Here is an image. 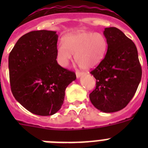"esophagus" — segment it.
I'll use <instances>...</instances> for the list:
<instances>
[{"label": "esophagus", "mask_w": 148, "mask_h": 148, "mask_svg": "<svg viewBox=\"0 0 148 148\" xmlns=\"http://www.w3.org/2000/svg\"><path fill=\"white\" fill-rule=\"evenodd\" d=\"M83 75H84V73H82V72H78V71L76 72V77L78 78H80L81 76H83Z\"/></svg>", "instance_id": "1"}]
</instances>
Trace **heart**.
<instances>
[{
  "label": "heart",
  "mask_w": 148,
  "mask_h": 148,
  "mask_svg": "<svg viewBox=\"0 0 148 148\" xmlns=\"http://www.w3.org/2000/svg\"><path fill=\"white\" fill-rule=\"evenodd\" d=\"M108 49V41L100 32H78L67 34L63 43L57 45V58L62 66L67 65L74 54V59L84 70H90L100 64Z\"/></svg>",
  "instance_id": "b5f03b06"
}]
</instances>
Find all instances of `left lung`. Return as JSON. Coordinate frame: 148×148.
<instances>
[{"mask_svg": "<svg viewBox=\"0 0 148 148\" xmlns=\"http://www.w3.org/2000/svg\"><path fill=\"white\" fill-rule=\"evenodd\" d=\"M108 51L104 59L90 73L96 87L90 101L104 113L125 108L134 96L142 78V67L135 44L116 27L104 29Z\"/></svg>", "mask_w": 148, "mask_h": 148, "instance_id": "1", "label": "left lung"}]
</instances>
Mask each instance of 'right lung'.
Instances as JSON below:
<instances>
[{"label":"right lung","instance_id":"add662e5","mask_svg":"<svg viewBox=\"0 0 148 148\" xmlns=\"http://www.w3.org/2000/svg\"><path fill=\"white\" fill-rule=\"evenodd\" d=\"M58 38L55 31H32L18 39L9 56L12 92L23 108L38 116L58 112L66 87L76 78L56 61Z\"/></svg>","mask_w":148,"mask_h":148}]
</instances>
